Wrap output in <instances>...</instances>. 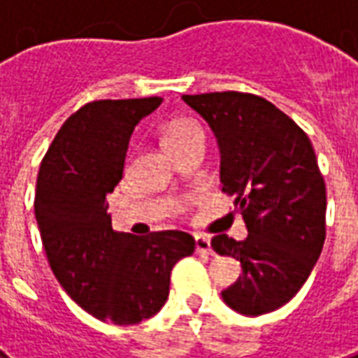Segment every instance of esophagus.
<instances>
[{
  "label": "esophagus",
  "mask_w": 358,
  "mask_h": 358,
  "mask_svg": "<svg viewBox=\"0 0 358 358\" xmlns=\"http://www.w3.org/2000/svg\"><path fill=\"white\" fill-rule=\"evenodd\" d=\"M195 247L199 255H212V243H210V238H206V236L196 234Z\"/></svg>",
  "instance_id": "1"
}]
</instances>
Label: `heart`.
<instances>
[{
	"label": "heart",
	"mask_w": 358,
	"mask_h": 358,
	"mask_svg": "<svg viewBox=\"0 0 358 358\" xmlns=\"http://www.w3.org/2000/svg\"><path fill=\"white\" fill-rule=\"evenodd\" d=\"M162 139L163 145L174 154L176 150L195 143V141H204V131H202L201 124L196 120L176 119L163 128Z\"/></svg>",
	"instance_id": "b5f03b06"
}]
</instances>
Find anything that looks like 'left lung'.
<instances>
[{
	"label": "left lung",
	"instance_id": "8db88e82",
	"mask_svg": "<svg viewBox=\"0 0 358 358\" xmlns=\"http://www.w3.org/2000/svg\"><path fill=\"white\" fill-rule=\"evenodd\" d=\"M217 137L221 184L243 215L249 236L212 239L241 264L223 301L245 316L286 305L322 255L327 193L308 135L266 98L249 92L182 96Z\"/></svg>",
	"mask_w": 358,
	"mask_h": 358
}]
</instances>
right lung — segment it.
<instances>
[{
    "label": "right lung",
    "mask_w": 358,
    "mask_h": 358,
    "mask_svg": "<svg viewBox=\"0 0 358 358\" xmlns=\"http://www.w3.org/2000/svg\"><path fill=\"white\" fill-rule=\"evenodd\" d=\"M163 98L85 103L52 141L36 176L35 217L53 275L102 322L134 325L162 310L174 264L195 250L182 230L115 232L106 195L122 178L135 126Z\"/></svg>",
    "instance_id": "right-lung-1"
}]
</instances>
